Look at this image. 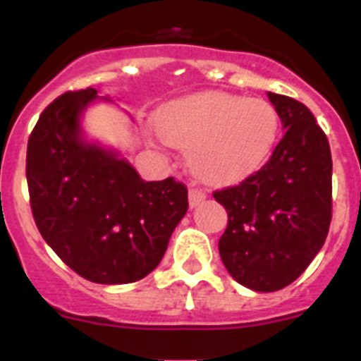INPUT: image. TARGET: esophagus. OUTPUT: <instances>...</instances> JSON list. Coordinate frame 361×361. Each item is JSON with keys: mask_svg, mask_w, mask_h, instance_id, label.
<instances>
[{"mask_svg": "<svg viewBox=\"0 0 361 361\" xmlns=\"http://www.w3.org/2000/svg\"><path fill=\"white\" fill-rule=\"evenodd\" d=\"M188 197H190V206H191V208H195V206H199V204L202 202L204 199H206V191L200 190V188L191 186L190 191H188Z\"/></svg>", "mask_w": 361, "mask_h": 361, "instance_id": "1", "label": "esophagus"}]
</instances>
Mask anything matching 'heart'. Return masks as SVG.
Returning <instances> with one entry per match:
<instances>
[{
  "label": "heart",
  "instance_id": "obj_1",
  "mask_svg": "<svg viewBox=\"0 0 361 361\" xmlns=\"http://www.w3.org/2000/svg\"><path fill=\"white\" fill-rule=\"evenodd\" d=\"M279 126V114L267 101L212 92L168 106L155 135L162 145L191 148L197 173L226 183L262 164L275 146Z\"/></svg>",
  "mask_w": 361,
  "mask_h": 361
}]
</instances>
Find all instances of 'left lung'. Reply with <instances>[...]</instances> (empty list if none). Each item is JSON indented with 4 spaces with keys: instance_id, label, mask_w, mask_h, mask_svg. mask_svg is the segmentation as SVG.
I'll use <instances>...</instances> for the list:
<instances>
[{
    "instance_id": "obj_1",
    "label": "left lung",
    "mask_w": 361,
    "mask_h": 361,
    "mask_svg": "<svg viewBox=\"0 0 361 361\" xmlns=\"http://www.w3.org/2000/svg\"><path fill=\"white\" fill-rule=\"evenodd\" d=\"M286 128L269 161L237 186L213 193L228 212L219 253L229 275L253 291L295 282L322 250L333 219V159L305 104L267 94Z\"/></svg>"
}]
</instances>
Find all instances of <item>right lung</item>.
Wrapping results in <instances>:
<instances>
[{
	"label": "right lung",
	"mask_w": 361,
	"mask_h": 361,
	"mask_svg": "<svg viewBox=\"0 0 361 361\" xmlns=\"http://www.w3.org/2000/svg\"><path fill=\"white\" fill-rule=\"evenodd\" d=\"M95 95V88L59 95L32 130V215L41 237L82 279L137 282L164 257L188 212V188L173 177L146 183L114 152L82 141L79 116Z\"/></svg>",
	"instance_id": "obj_1"
}]
</instances>
